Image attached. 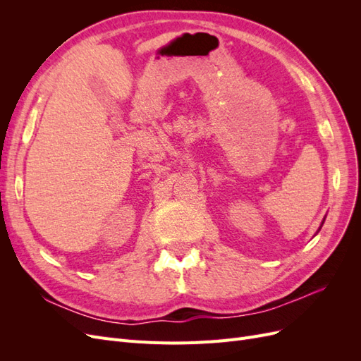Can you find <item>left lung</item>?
Here are the masks:
<instances>
[{"label": "left lung", "mask_w": 361, "mask_h": 361, "mask_svg": "<svg viewBox=\"0 0 361 361\" xmlns=\"http://www.w3.org/2000/svg\"><path fill=\"white\" fill-rule=\"evenodd\" d=\"M322 224H324V221H322ZM322 224H321V227H322ZM321 227H319V231H321ZM319 231H318V232H319Z\"/></svg>", "instance_id": "8db88e82"}]
</instances>
